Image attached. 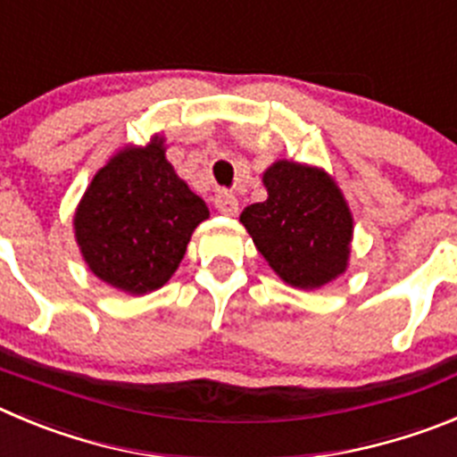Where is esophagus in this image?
<instances>
[{"instance_id": "obj_1", "label": "esophagus", "mask_w": 457, "mask_h": 457, "mask_svg": "<svg viewBox=\"0 0 457 457\" xmlns=\"http://www.w3.org/2000/svg\"><path fill=\"white\" fill-rule=\"evenodd\" d=\"M215 208L221 212V215H236L237 208H240V201L233 192L221 190L220 195L215 196Z\"/></svg>"}]
</instances>
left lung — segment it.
Listing matches in <instances>:
<instances>
[{"label": "left lung", "instance_id": "8db88e82", "mask_svg": "<svg viewBox=\"0 0 457 457\" xmlns=\"http://www.w3.org/2000/svg\"><path fill=\"white\" fill-rule=\"evenodd\" d=\"M267 199L240 221L271 270L295 287L312 290L340 276L353 221L342 192L317 167L278 161L262 177Z\"/></svg>", "mask_w": 457, "mask_h": 457}]
</instances>
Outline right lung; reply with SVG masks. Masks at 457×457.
Instances as JSON below:
<instances>
[{
    "label": "right lung",
    "mask_w": 457,
    "mask_h": 457,
    "mask_svg": "<svg viewBox=\"0 0 457 457\" xmlns=\"http://www.w3.org/2000/svg\"><path fill=\"white\" fill-rule=\"evenodd\" d=\"M162 142L120 152L97 171L74 228L87 267L117 290L165 286L208 208L165 161Z\"/></svg>",
    "instance_id": "add662e5"
}]
</instances>
